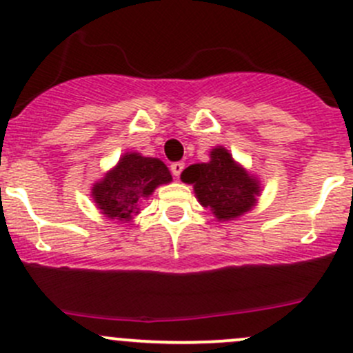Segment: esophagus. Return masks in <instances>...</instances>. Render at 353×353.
<instances>
[{
  "label": "esophagus",
  "mask_w": 353,
  "mask_h": 353,
  "mask_svg": "<svg viewBox=\"0 0 353 353\" xmlns=\"http://www.w3.org/2000/svg\"><path fill=\"white\" fill-rule=\"evenodd\" d=\"M170 170H172V174L176 177L181 176V172L184 170V162H174L172 165H170Z\"/></svg>",
  "instance_id": "1"
}]
</instances>
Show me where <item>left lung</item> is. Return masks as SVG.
<instances>
[{"instance_id": "8db88e82", "label": "left lung", "mask_w": 353, "mask_h": 353, "mask_svg": "<svg viewBox=\"0 0 353 353\" xmlns=\"http://www.w3.org/2000/svg\"><path fill=\"white\" fill-rule=\"evenodd\" d=\"M181 179L193 184L198 201L219 220L237 219L249 212L259 194V184L237 165L225 148H213L210 162L193 163Z\"/></svg>"}]
</instances>
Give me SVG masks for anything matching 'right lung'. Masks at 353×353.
I'll return each instance as SVG.
<instances>
[{
	"mask_svg": "<svg viewBox=\"0 0 353 353\" xmlns=\"http://www.w3.org/2000/svg\"><path fill=\"white\" fill-rule=\"evenodd\" d=\"M172 181L165 163L152 157L126 154L101 183L92 190L95 203L105 216L130 220L138 213V203L157 186Z\"/></svg>",
	"mask_w": 353,
	"mask_h": 353,
	"instance_id": "1",
	"label": "right lung"
}]
</instances>
